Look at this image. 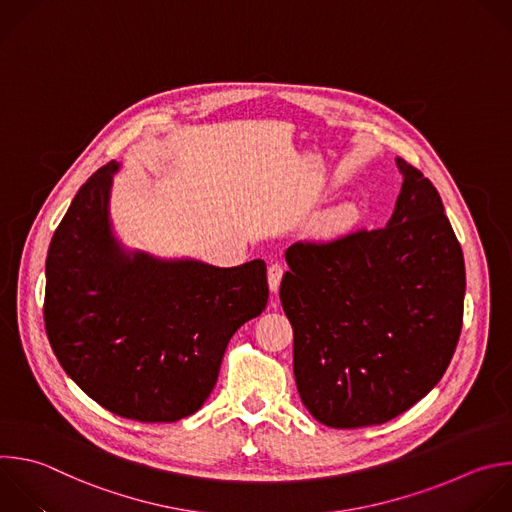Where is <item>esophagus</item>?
Masks as SVG:
<instances>
[{
  "mask_svg": "<svg viewBox=\"0 0 512 512\" xmlns=\"http://www.w3.org/2000/svg\"><path fill=\"white\" fill-rule=\"evenodd\" d=\"M283 273H285V269H283V265H281V263H271V265H269L267 281H269V289H271L273 293H277V291H279V285H281Z\"/></svg>",
  "mask_w": 512,
  "mask_h": 512,
  "instance_id": "obj_1",
  "label": "esophagus"
}]
</instances>
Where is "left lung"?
I'll list each match as a JSON object with an SVG mask.
<instances>
[{
	"label": "left lung",
	"mask_w": 512,
	"mask_h": 512,
	"mask_svg": "<svg viewBox=\"0 0 512 512\" xmlns=\"http://www.w3.org/2000/svg\"><path fill=\"white\" fill-rule=\"evenodd\" d=\"M404 177L384 229L297 241L279 297L309 414L331 428L384 424L444 376L462 329L464 257L436 187Z\"/></svg>",
	"instance_id": "left-lung-1"
}]
</instances>
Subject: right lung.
Here are the masks:
<instances>
[{"mask_svg": "<svg viewBox=\"0 0 512 512\" xmlns=\"http://www.w3.org/2000/svg\"><path fill=\"white\" fill-rule=\"evenodd\" d=\"M110 162L80 187L46 259L44 323L66 374L108 412L177 422L213 392L229 339L269 297L265 261L221 269L124 253Z\"/></svg>", "mask_w": 512, "mask_h": 512, "instance_id": "obj_1", "label": "right lung"}]
</instances>
